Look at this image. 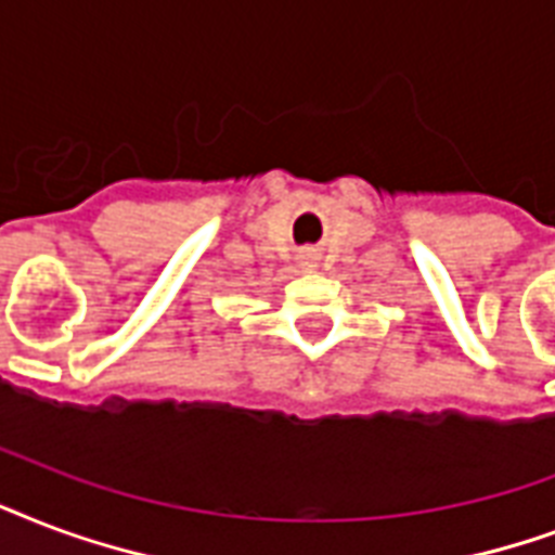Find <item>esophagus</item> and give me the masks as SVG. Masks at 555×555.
<instances>
[{
    "label": "esophagus",
    "mask_w": 555,
    "mask_h": 555,
    "mask_svg": "<svg viewBox=\"0 0 555 555\" xmlns=\"http://www.w3.org/2000/svg\"><path fill=\"white\" fill-rule=\"evenodd\" d=\"M307 257H309V260H312V263H315V257H318V255H315V251H307Z\"/></svg>",
    "instance_id": "1"
}]
</instances>
